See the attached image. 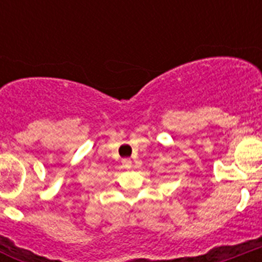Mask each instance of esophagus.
<instances>
[{
    "label": "esophagus",
    "mask_w": 262,
    "mask_h": 262,
    "mask_svg": "<svg viewBox=\"0 0 262 262\" xmlns=\"http://www.w3.org/2000/svg\"><path fill=\"white\" fill-rule=\"evenodd\" d=\"M122 163H123L124 168H129V166H131V160L129 159H123L122 160Z\"/></svg>",
    "instance_id": "obj_1"
}]
</instances>
